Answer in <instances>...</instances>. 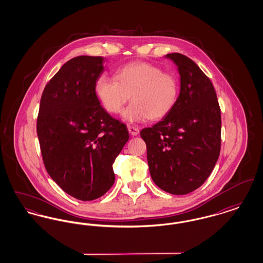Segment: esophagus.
<instances>
[{"mask_svg": "<svg viewBox=\"0 0 263 263\" xmlns=\"http://www.w3.org/2000/svg\"><path fill=\"white\" fill-rule=\"evenodd\" d=\"M128 131H129V133L132 135V136H137L138 134H139V132H140V130H139V128L137 127H135V126H128Z\"/></svg>", "mask_w": 263, "mask_h": 263, "instance_id": "1", "label": "esophagus"}]
</instances>
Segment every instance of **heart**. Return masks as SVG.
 <instances>
[{"label":"heart","mask_w":263,"mask_h":263,"mask_svg":"<svg viewBox=\"0 0 263 263\" xmlns=\"http://www.w3.org/2000/svg\"><path fill=\"white\" fill-rule=\"evenodd\" d=\"M178 91L175 76L142 61L126 64L115 71L114 80L101 77L96 84L97 97L107 112H121L131 100L122 114L130 122L162 119L174 107Z\"/></svg>","instance_id":"obj_1"}]
</instances>
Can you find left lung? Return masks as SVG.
I'll list each match as a JSON object with an SVG mask.
<instances>
[{"label":"left lung","instance_id":"1","mask_svg":"<svg viewBox=\"0 0 263 263\" xmlns=\"http://www.w3.org/2000/svg\"><path fill=\"white\" fill-rule=\"evenodd\" d=\"M177 66L180 90L174 107L140 135L147 145L154 182L165 192L187 194L211 175L221 150V109L210 79L180 53L165 55Z\"/></svg>","mask_w":263,"mask_h":263}]
</instances>
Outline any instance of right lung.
Wrapping results in <instances>:
<instances>
[{
	"instance_id": "1",
	"label": "right lung",
	"mask_w": 263,
	"mask_h": 263,
	"mask_svg": "<svg viewBox=\"0 0 263 263\" xmlns=\"http://www.w3.org/2000/svg\"><path fill=\"white\" fill-rule=\"evenodd\" d=\"M103 62L100 56H78L65 63L39 105L36 131L45 168L79 200H95L111 188L113 163L129 140L125 124L104 110L96 93Z\"/></svg>"
}]
</instances>
